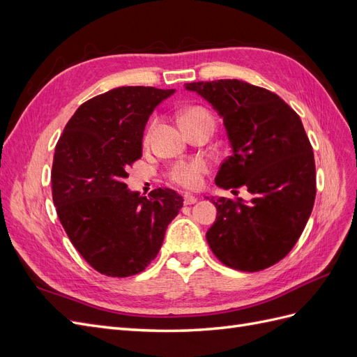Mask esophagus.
Here are the masks:
<instances>
[{"label":"esophagus","mask_w":357,"mask_h":357,"mask_svg":"<svg viewBox=\"0 0 357 357\" xmlns=\"http://www.w3.org/2000/svg\"><path fill=\"white\" fill-rule=\"evenodd\" d=\"M183 199H185V205H192L198 201V198L195 195H192V193H185Z\"/></svg>","instance_id":"1"}]
</instances>
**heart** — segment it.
Returning <instances> with one entry per match:
<instances>
[{
  "label": "heart",
  "mask_w": 357,
  "mask_h": 357,
  "mask_svg": "<svg viewBox=\"0 0 357 357\" xmlns=\"http://www.w3.org/2000/svg\"><path fill=\"white\" fill-rule=\"evenodd\" d=\"M198 116H210L201 107H193L181 113V119H192ZM208 172V164L204 159L181 160L171 168L169 178L186 189H197L202 185L204 176Z\"/></svg>",
  "instance_id": "1"
}]
</instances>
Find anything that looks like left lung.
Listing matches in <instances>:
<instances>
[{
    "mask_svg": "<svg viewBox=\"0 0 357 357\" xmlns=\"http://www.w3.org/2000/svg\"><path fill=\"white\" fill-rule=\"evenodd\" d=\"M223 119L232 155L215 176L223 189L245 188L250 201L211 198L218 218L208 245L226 266L255 273L277 264L304 231L316 198L310 139L294 109L243 80L186 83Z\"/></svg>",
    "mask_w": 357,
    "mask_h": 357,
    "instance_id": "obj_1",
    "label": "left lung"
}]
</instances>
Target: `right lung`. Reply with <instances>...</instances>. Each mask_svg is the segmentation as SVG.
<instances>
[{"label": "right lung", "instance_id": "1", "mask_svg": "<svg viewBox=\"0 0 357 357\" xmlns=\"http://www.w3.org/2000/svg\"><path fill=\"white\" fill-rule=\"evenodd\" d=\"M174 89L122 86L83 102L55 149L52 197L70 241L109 277L142 273L159 253L183 207L172 189L150 197L128 189V167L143 155V134L156 105Z\"/></svg>", "mask_w": 357, "mask_h": 357}]
</instances>
